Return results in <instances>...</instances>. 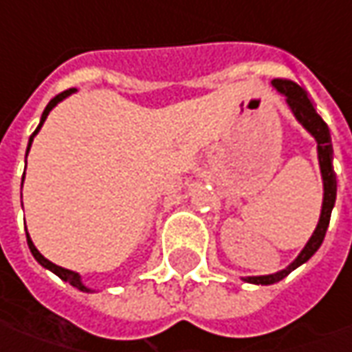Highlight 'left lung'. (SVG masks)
Segmentation results:
<instances>
[{"mask_svg": "<svg viewBox=\"0 0 352 352\" xmlns=\"http://www.w3.org/2000/svg\"><path fill=\"white\" fill-rule=\"evenodd\" d=\"M273 87L280 95H285L286 103L290 107L292 115L296 116L298 122L306 128L318 142V160H320L321 179H323V202H321L320 222H318L314 234L308 239L306 248L300 251L296 259L292 261L286 269L278 271V273L265 274V276H245L243 280L251 283V285H274V283L283 280L286 274H290L300 265H304L320 249V245L323 243V237H325V232H327V226H329L331 210L335 206V197H337V177H335L333 171V146H331L329 128L323 122V118L316 113L314 104L309 101L308 93L304 91L298 83L290 81V79H273Z\"/></svg>", "mask_w": 352, "mask_h": 352, "instance_id": "obj_1", "label": "left lung"}]
</instances>
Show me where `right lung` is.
<instances>
[{
	"label": "right lung",
	"instance_id": "add662e5",
	"mask_svg": "<svg viewBox=\"0 0 352 352\" xmlns=\"http://www.w3.org/2000/svg\"><path fill=\"white\" fill-rule=\"evenodd\" d=\"M74 91H76V89H67V91L60 93V95H56V97H54V99H52V101H50V103L46 104V109H44L43 116H41V124L36 126V130L32 132V136H31V138H29V148H27V153H29V150H31L32 138H34V136L38 134V130L43 128L44 120H46V116H48V113H50V111H52V109H54L56 104L60 103V101H64L66 97H69V95H72V93H74ZM23 179H25V173H23ZM27 243H29V249H31L32 257L38 261V263L43 265L44 269H48V271H52V273H54V274H58V276H60L62 280H66V283H69V285H72V286H76L78 290H83V292H91V290H89L87 286L81 283V276H79L78 273H74V271H69V269H64V267H58V265H54L52 261L46 259L43 253H41L38 249L34 248V243H32V239H31V237H29V234H27Z\"/></svg>",
	"mask_w": 352,
	"mask_h": 352
}]
</instances>
